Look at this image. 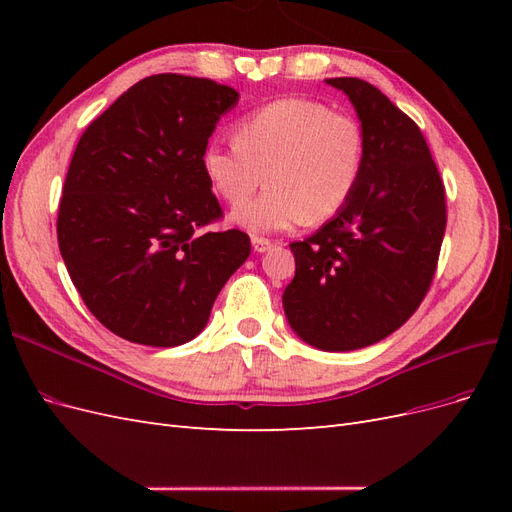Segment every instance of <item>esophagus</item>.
Here are the masks:
<instances>
[{
	"mask_svg": "<svg viewBox=\"0 0 512 512\" xmlns=\"http://www.w3.org/2000/svg\"><path fill=\"white\" fill-rule=\"evenodd\" d=\"M252 247H254V252H267V250H271L273 247V243L269 241V239H265V237H252Z\"/></svg>",
	"mask_w": 512,
	"mask_h": 512,
	"instance_id": "obj_1",
	"label": "esophagus"
}]
</instances>
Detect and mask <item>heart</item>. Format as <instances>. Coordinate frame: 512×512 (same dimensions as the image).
<instances>
[{
  "label": "heart",
  "instance_id": "b5f03b06",
  "mask_svg": "<svg viewBox=\"0 0 512 512\" xmlns=\"http://www.w3.org/2000/svg\"><path fill=\"white\" fill-rule=\"evenodd\" d=\"M367 138L359 119L307 98L273 100L235 126V145L205 147L203 173L226 205L240 207L265 178L270 190L232 213L254 232L324 224L359 190Z\"/></svg>",
  "mask_w": 512,
  "mask_h": 512
}]
</instances>
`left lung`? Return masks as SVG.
I'll use <instances>...</instances> for the list:
<instances>
[{
	"mask_svg": "<svg viewBox=\"0 0 512 512\" xmlns=\"http://www.w3.org/2000/svg\"><path fill=\"white\" fill-rule=\"evenodd\" d=\"M359 113L367 160L346 209L292 241L284 312L303 342L346 352L380 342L423 303L446 230V190L421 128L361 79H327Z\"/></svg>",
	"mask_w": 512,
	"mask_h": 512,
	"instance_id": "obj_1",
	"label": "left lung"
}]
</instances>
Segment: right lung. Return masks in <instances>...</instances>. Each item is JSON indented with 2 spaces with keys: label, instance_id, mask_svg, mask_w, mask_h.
Segmentation results:
<instances>
[{
  "label": "right lung",
  "instance_id": "add662e5",
  "mask_svg": "<svg viewBox=\"0 0 512 512\" xmlns=\"http://www.w3.org/2000/svg\"><path fill=\"white\" fill-rule=\"evenodd\" d=\"M237 98L211 79L153 74L91 121L74 149L59 252L89 312L128 342H190L250 256L243 230H207L224 211L200 164Z\"/></svg>",
  "mask_w": 512,
  "mask_h": 512
}]
</instances>
